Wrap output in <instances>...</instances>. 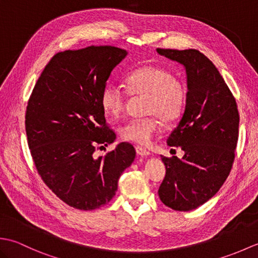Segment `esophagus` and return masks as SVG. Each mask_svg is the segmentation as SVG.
<instances>
[{"mask_svg": "<svg viewBox=\"0 0 258 258\" xmlns=\"http://www.w3.org/2000/svg\"><path fill=\"white\" fill-rule=\"evenodd\" d=\"M135 151H136V154L140 155V156L150 155V152L147 151L146 149H144V147H142V146H136L135 147Z\"/></svg>", "mask_w": 258, "mask_h": 258, "instance_id": "esophagus-1", "label": "esophagus"}]
</instances>
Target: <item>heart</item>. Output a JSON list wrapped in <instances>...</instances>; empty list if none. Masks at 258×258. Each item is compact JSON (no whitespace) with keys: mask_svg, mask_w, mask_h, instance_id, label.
<instances>
[{"mask_svg":"<svg viewBox=\"0 0 258 258\" xmlns=\"http://www.w3.org/2000/svg\"><path fill=\"white\" fill-rule=\"evenodd\" d=\"M126 90L133 96H146L145 113L152 114L146 117L133 118L120 126V138L139 145H147L160 132V118L169 123L180 116L187 94L182 80L156 65H145L131 72L126 78ZM126 103L127 93L119 85L108 84L104 87L101 105L109 117L122 116Z\"/></svg>","mask_w":258,"mask_h":258,"instance_id":"heart-1","label":"heart"}]
</instances>
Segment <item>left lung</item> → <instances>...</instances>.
<instances>
[{
    "instance_id": "left-lung-1",
    "label": "left lung",
    "mask_w": 258,
    "mask_h": 258,
    "mask_svg": "<svg viewBox=\"0 0 258 258\" xmlns=\"http://www.w3.org/2000/svg\"><path fill=\"white\" fill-rule=\"evenodd\" d=\"M157 52L184 65L188 90L183 117L167 139L185 154L161 156L166 174L158 196L172 210L187 212L212 199L231 173L239 114L233 93L204 54L193 48Z\"/></svg>"
}]
</instances>
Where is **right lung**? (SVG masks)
Instances as JSON below:
<instances>
[{
	"mask_svg": "<svg viewBox=\"0 0 258 258\" xmlns=\"http://www.w3.org/2000/svg\"><path fill=\"white\" fill-rule=\"evenodd\" d=\"M127 55L114 46L55 54L38 78L25 113L27 144L43 182L65 204L92 211L107 204L118 178L135 158L132 144H111L101 94L113 69Z\"/></svg>",
	"mask_w": 258,
	"mask_h": 258,
	"instance_id": "right-lung-1",
	"label": "right lung"
}]
</instances>
